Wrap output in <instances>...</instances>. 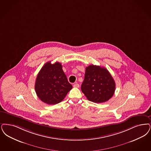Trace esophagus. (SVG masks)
Here are the masks:
<instances>
[{
	"label": "esophagus",
	"mask_w": 151,
	"mask_h": 151,
	"mask_svg": "<svg viewBox=\"0 0 151 151\" xmlns=\"http://www.w3.org/2000/svg\"><path fill=\"white\" fill-rule=\"evenodd\" d=\"M79 84H78V83H76V84H75L73 85V87H75V88H78L79 87Z\"/></svg>",
	"instance_id": "esophagus-1"
}]
</instances>
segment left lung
<instances>
[{
	"label": "left lung",
	"instance_id": "left-lung-1",
	"mask_svg": "<svg viewBox=\"0 0 151 151\" xmlns=\"http://www.w3.org/2000/svg\"><path fill=\"white\" fill-rule=\"evenodd\" d=\"M116 85L113 78L104 67L89 65L86 67L81 91L93 102H105L113 96Z\"/></svg>",
	"mask_w": 151,
	"mask_h": 151
}]
</instances>
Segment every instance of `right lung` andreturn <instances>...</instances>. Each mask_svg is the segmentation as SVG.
Masks as SVG:
<instances>
[{"mask_svg":"<svg viewBox=\"0 0 151 151\" xmlns=\"http://www.w3.org/2000/svg\"><path fill=\"white\" fill-rule=\"evenodd\" d=\"M73 86L67 80L59 62L46 63L37 74L35 89L39 98L48 104L60 102Z\"/></svg>","mask_w":151,"mask_h":151,"instance_id":"obj_1","label":"right lung"}]
</instances>
